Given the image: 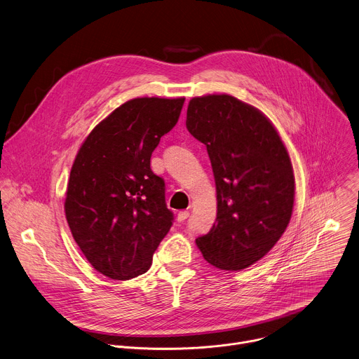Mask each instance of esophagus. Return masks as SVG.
Here are the masks:
<instances>
[{
    "label": "esophagus",
    "instance_id": "esophagus-1",
    "mask_svg": "<svg viewBox=\"0 0 359 359\" xmlns=\"http://www.w3.org/2000/svg\"><path fill=\"white\" fill-rule=\"evenodd\" d=\"M189 214H190V212H189V211H186V210L179 211V212H177V221H179V222H183V221L189 217Z\"/></svg>",
    "mask_w": 359,
    "mask_h": 359
}]
</instances>
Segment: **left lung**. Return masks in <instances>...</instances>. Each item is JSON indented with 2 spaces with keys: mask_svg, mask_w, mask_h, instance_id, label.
<instances>
[{
  "mask_svg": "<svg viewBox=\"0 0 359 359\" xmlns=\"http://www.w3.org/2000/svg\"><path fill=\"white\" fill-rule=\"evenodd\" d=\"M186 127L207 147L217 193L215 222L196 244L221 271L250 268L276 245L292 218L287 148L261 109L229 94L193 97Z\"/></svg>",
  "mask_w": 359,
  "mask_h": 359,
  "instance_id": "obj_1",
  "label": "left lung"
}]
</instances>
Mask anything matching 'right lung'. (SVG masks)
I'll use <instances>...</instances> for the list:
<instances>
[{"mask_svg":"<svg viewBox=\"0 0 359 359\" xmlns=\"http://www.w3.org/2000/svg\"><path fill=\"white\" fill-rule=\"evenodd\" d=\"M184 97H138L108 114L83 141L67 182L65 214L76 244L101 275L145 273L172 225L165 183L151 155L177 123Z\"/></svg>","mask_w":359,"mask_h":359,"instance_id":"right-lung-1","label":"right lung"}]
</instances>
